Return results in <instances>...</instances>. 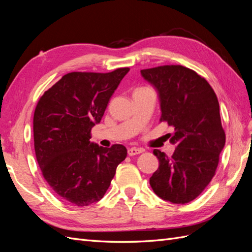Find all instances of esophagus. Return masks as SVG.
<instances>
[{"label": "esophagus", "instance_id": "34e87169", "mask_svg": "<svg viewBox=\"0 0 252 252\" xmlns=\"http://www.w3.org/2000/svg\"><path fill=\"white\" fill-rule=\"evenodd\" d=\"M144 151V149H142V148H129L128 149V156H130V157H132V156H136V155H140V154H142V152Z\"/></svg>", "mask_w": 252, "mask_h": 252}]
</instances>
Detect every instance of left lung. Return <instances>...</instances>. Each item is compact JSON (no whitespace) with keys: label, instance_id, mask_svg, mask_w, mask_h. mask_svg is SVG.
Wrapping results in <instances>:
<instances>
[{"label":"left lung","instance_id":"8db88e82","mask_svg":"<svg viewBox=\"0 0 252 252\" xmlns=\"http://www.w3.org/2000/svg\"><path fill=\"white\" fill-rule=\"evenodd\" d=\"M158 90L161 122L173 128L171 157L154 150L159 166L149 180L155 193L173 204L199 196L215 177L226 135L218 97L209 83L182 65H164L141 70Z\"/></svg>","mask_w":252,"mask_h":252}]
</instances>
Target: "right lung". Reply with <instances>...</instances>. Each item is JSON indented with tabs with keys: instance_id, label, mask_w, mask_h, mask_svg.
<instances>
[{
	"instance_id": "1",
	"label": "right lung",
	"mask_w": 252,
	"mask_h": 252,
	"mask_svg": "<svg viewBox=\"0 0 252 252\" xmlns=\"http://www.w3.org/2000/svg\"><path fill=\"white\" fill-rule=\"evenodd\" d=\"M128 67L107 73L74 71L63 75L40 97L33 114L37 164L45 181L63 201L88 206L100 201L118 165L127 157L121 144L104 148L91 143Z\"/></svg>"
}]
</instances>
